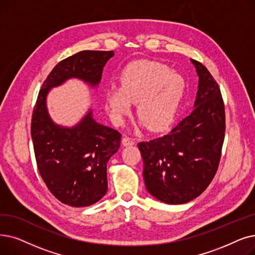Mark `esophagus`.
<instances>
[{"label":"esophagus","mask_w":255,"mask_h":255,"mask_svg":"<svg viewBox=\"0 0 255 255\" xmlns=\"http://www.w3.org/2000/svg\"><path fill=\"white\" fill-rule=\"evenodd\" d=\"M122 142H123L124 146H132V145H134V143H135V140H134V138H132V137L124 136L123 139H122Z\"/></svg>","instance_id":"34e87169"}]
</instances>
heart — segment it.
Segmentation results:
<instances>
[{
	"label": "heart",
	"instance_id": "b5f03b06",
	"mask_svg": "<svg viewBox=\"0 0 255 255\" xmlns=\"http://www.w3.org/2000/svg\"><path fill=\"white\" fill-rule=\"evenodd\" d=\"M120 87L106 90L104 100L117 123L131 112L136 102L138 117L152 130L168 127L176 117L185 91L182 77L169 66L155 61L130 63L119 76Z\"/></svg>",
	"mask_w": 255,
	"mask_h": 255
}]
</instances>
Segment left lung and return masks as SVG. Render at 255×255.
<instances>
[{
  "label": "left lung",
  "instance_id": "left-lung-1",
  "mask_svg": "<svg viewBox=\"0 0 255 255\" xmlns=\"http://www.w3.org/2000/svg\"><path fill=\"white\" fill-rule=\"evenodd\" d=\"M199 76L193 113L168 134L137 143L148 192L168 204L200 196L218 171L225 137V106L214 77L192 59Z\"/></svg>",
  "mask_w": 255,
  "mask_h": 255
}]
</instances>
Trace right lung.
Here are the masks:
<instances>
[{
	"mask_svg": "<svg viewBox=\"0 0 255 255\" xmlns=\"http://www.w3.org/2000/svg\"><path fill=\"white\" fill-rule=\"evenodd\" d=\"M114 55V51H81L61 60L43 81L33 108L31 136L39 174L52 195L73 207L91 206L105 196L107 162L119 150L122 134L97 123L92 110L76 127L55 125L46 97L50 88L72 77L97 85Z\"/></svg>",
	"mask_w": 255,
	"mask_h": 255,
	"instance_id": "1",
	"label": "right lung"
}]
</instances>
